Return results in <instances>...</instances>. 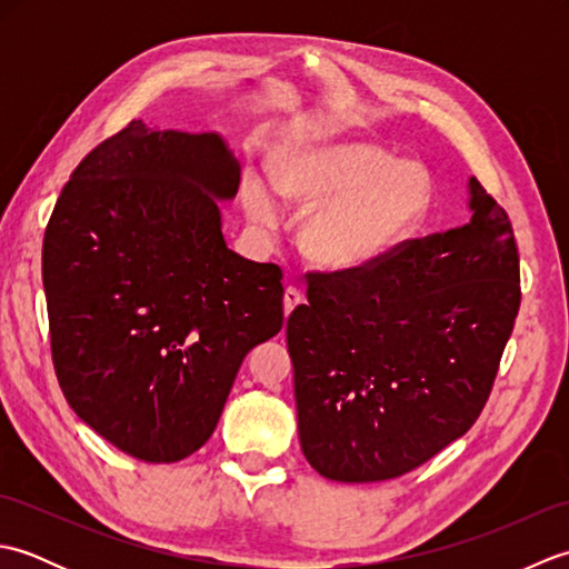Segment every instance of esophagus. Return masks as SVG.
I'll list each match as a JSON object with an SVG mask.
<instances>
[{
    "label": "esophagus",
    "mask_w": 569,
    "mask_h": 569,
    "mask_svg": "<svg viewBox=\"0 0 569 569\" xmlns=\"http://www.w3.org/2000/svg\"><path fill=\"white\" fill-rule=\"evenodd\" d=\"M300 300H303V296H300L298 288L288 286L286 293H283V312H286V316H291L293 308L300 303Z\"/></svg>",
    "instance_id": "obj_1"
}]
</instances>
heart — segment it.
<instances>
[{"instance_id":"obj_1","label":"heart","mask_w":569,"mask_h":569,"mask_svg":"<svg viewBox=\"0 0 569 569\" xmlns=\"http://www.w3.org/2000/svg\"><path fill=\"white\" fill-rule=\"evenodd\" d=\"M276 188L259 173L241 180L253 222L273 229L278 196L312 208L300 232L308 257L335 271L367 269L413 237L432 208L426 166L396 161L379 143L332 137L288 143L273 159Z\"/></svg>"}]
</instances>
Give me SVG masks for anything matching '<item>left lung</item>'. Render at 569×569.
<instances>
[{"label":"left lung","mask_w":569,"mask_h":569,"mask_svg":"<svg viewBox=\"0 0 569 569\" xmlns=\"http://www.w3.org/2000/svg\"><path fill=\"white\" fill-rule=\"evenodd\" d=\"M471 220L355 271L308 273L286 322L300 447L325 479L406 475L475 426L521 306L509 214L469 178Z\"/></svg>","instance_id":"obj_1"}]
</instances>
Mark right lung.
Listing matches in <instances>:
<instances>
[{
	"mask_svg": "<svg viewBox=\"0 0 569 569\" xmlns=\"http://www.w3.org/2000/svg\"><path fill=\"white\" fill-rule=\"evenodd\" d=\"M239 161L220 134L141 119L72 171L43 237L60 389L119 450L166 465L210 440L251 347L283 328L276 263L227 249Z\"/></svg>",
	"mask_w": 569,
	"mask_h": 569,
	"instance_id": "1",
	"label": "right lung"
}]
</instances>
